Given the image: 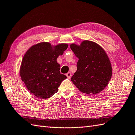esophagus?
Here are the masks:
<instances>
[{
    "label": "esophagus",
    "instance_id": "obj_1",
    "mask_svg": "<svg viewBox=\"0 0 135 135\" xmlns=\"http://www.w3.org/2000/svg\"><path fill=\"white\" fill-rule=\"evenodd\" d=\"M66 75L67 76V77H68V78H69V79H70V78H71V73H70V72H68V73L66 74Z\"/></svg>",
    "mask_w": 135,
    "mask_h": 135
}]
</instances>
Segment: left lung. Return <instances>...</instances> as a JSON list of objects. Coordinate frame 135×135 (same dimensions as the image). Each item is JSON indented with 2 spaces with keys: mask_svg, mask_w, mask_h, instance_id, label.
<instances>
[{
  "mask_svg": "<svg viewBox=\"0 0 135 135\" xmlns=\"http://www.w3.org/2000/svg\"><path fill=\"white\" fill-rule=\"evenodd\" d=\"M71 49L78 58L77 70L71 81L78 90L87 94L103 90L111 78L112 70L107 54L97 43L85 40L80 45L72 44Z\"/></svg>",
  "mask_w": 135,
  "mask_h": 135,
  "instance_id": "left-lung-1",
  "label": "left lung"
}]
</instances>
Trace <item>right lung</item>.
Returning a JSON list of instances; mask_svg holds the SVG:
<instances>
[{
    "label": "right lung",
    "instance_id": "obj_1",
    "mask_svg": "<svg viewBox=\"0 0 135 135\" xmlns=\"http://www.w3.org/2000/svg\"><path fill=\"white\" fill-rule=\"evenodd\" d=\"M66 44L53 46L40 42L31 46L21 64L20 75L27 89L36 97L46 99L56 93L67 77L60 73L57 59L68 48Z\"/></svg>",
    "mask_w": 135,
    "mask_h": 135
}]
</instances>
